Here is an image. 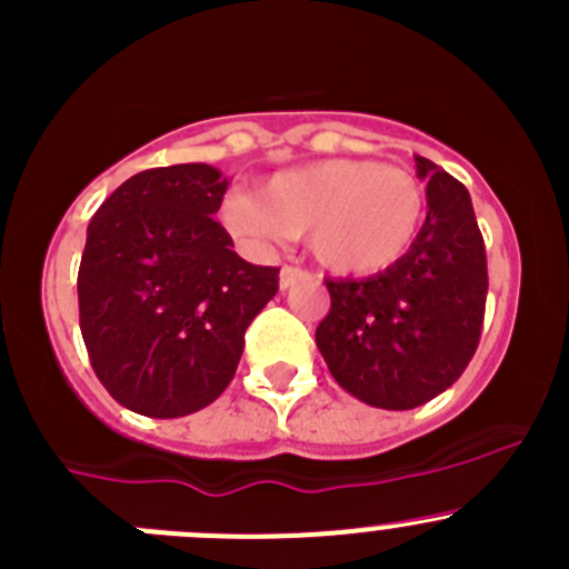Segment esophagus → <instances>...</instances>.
I'll return each instance as SVG.
<instances>
[{"label": "esophagus", "mask_w": 569, "mask_h": 569, "mask_svg": "<svg viewBox=\"0 0 569 569\" xmlns=\"http://www.w3.org/2000/svg\"><path fill=\"white\" fill-rule=\"evenodd\" d=\"M309 278V272H302V269L297 267H283L280 269V289H291L295 283H300V280Z\"/></svg>", "instance_id": "esophagus-1"}]
</instances>
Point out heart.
I'll use <instances>...</instances> for the list:
<instances>
[{"instance_id": "1", "label": "heart", "mask_w": 569, "mask_h": 569, "mask_svg": "<svg viewBox=\"0 0 569 569\" xmlns=\"http://www.w3.org/2000/svg\"><path fill=\"white\" fill-rule=\"evenodd\" d=\"M427 212L421 182L376 159H320L274 173L258 193L238 190L221 224L252 249L309 236L328 272L370 278L405 260Z\"/></svg>"}]
</instances>
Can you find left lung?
Returning <instances> with one entry per match:
<instances>
[{"mask_svg":"<svg viewBox=\"0 0 569 569\" xmlns=\"http://www.w3.org/2000/svg\"><path fill=\"white\" fill-rule=\"evenodd\" d=\"M427 221L405 260L365 280H326L317 348L342 390L412 410L452 387L475 357L486 311V247L463 184L416 157Z\"/></svg>","mask_w":569,"mask_h":569,"instance_id":"left-lung-1","label":"left lung"}]
</instances>
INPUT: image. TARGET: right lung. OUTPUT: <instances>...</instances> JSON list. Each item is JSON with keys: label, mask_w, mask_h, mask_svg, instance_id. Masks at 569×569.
<instances>
[{"label": "right lung", "mask_w": 569, "mask_h": 569, "mask_svg": "<svg viewBox=\"0 0 569 569\" xmlns=\"http://www.w3.org/2000/svg\"><path fill=\"white\" fill-rule=\"evenodd\" d=\"M230 179L204 162L126 179L94 212L78 269L89 362L117 405L182 418L236 376L243 333L278 295V269L232 252L212 219Z\"/></svg>", "instance_id": "right-lung-1"}]
</instances>
